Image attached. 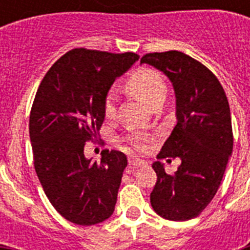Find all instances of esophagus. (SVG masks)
<instances>
[{
  "label": "esophagus",
  "instance_id": "esophagus-1",
  "mask_svg": "<svg viewBox=\"0 0 250 250\" xmlns=\"http://www.w3.org/2000/svg\"><path fill=\"white\" fill-rule=\"evenodd\" d=\"M128 164H129V166L139 167V166H144L145 162L143 160H140V158H129Z\"/></svg>",
  "mask_w": 250,
  "mask_h": 250
}]
</instances>
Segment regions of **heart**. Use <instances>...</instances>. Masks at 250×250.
<instances>
[{
  "mask_svg": "<svg viewBox=\"0 0 250 250\" xmlns=\"http://www.w3.org/2000/svg\"><path fill=\"white\" fill-rule=\"evenodd\" d=\"M128 89L137 97L141 98L145 104H148L150 107L161 101H165L167 93L166 84L164 82V78L154 70L150 68H141L136 71L131 78H129ZM104 111H105L106 118H114L115 111H117V96L114 92H110L105 100L104 105ZM128 143L132 148L136 150H144L146 148V137L141 133H133L127 137Z\"/></svg>",
  "mask_w": 250,
  "mask_h": 250,
  "instance_id": "1",
  "label": "heart"
}]
</instances>
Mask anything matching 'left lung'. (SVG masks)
Instances as JSON below:
<instances>
[{
	"instance_id": "left-lung-1",
	"label": "left lung",
	"mask_w": 250,
	"mask_h": 250,
	"mask_svg": "<svg viewBox=\"0 0 250 250\" xmlns=\"http://www.w3.org/2000/svg\"><path fill=\"white\" fill-rule=\"evenodd\" d=\"M140 63L164 72L174 86L176 125L157 158L182 161L171 175L160 161L153 164L157 183L150 204L165 219L188 221L213 200L232 154L229 100L217 76L184 53H149Z\"/></svg>"
}]
</instances>
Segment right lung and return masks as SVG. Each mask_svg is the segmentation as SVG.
Wrapping results in <instances>:
<instances>
[{
	"mask_svg": "<svg viewBox=\"0 0 250 250\" xmlns=\"http://www.w3.org/2000/svg\"><path fill=\"white\" fill-rule=\"evenodd\" d=\"M140 57L72 49L41 82L29 115L33 164L54 209L67 221L93 226L111 217L127 157L104 150L101 162L84 156L105 119L110 88Z\"/></svg>",
	"mask_w": 250,
	"mask_h": 250,
	"instance_id": "right-lung-1",
	"label": "right lung"
}]
</instances>
